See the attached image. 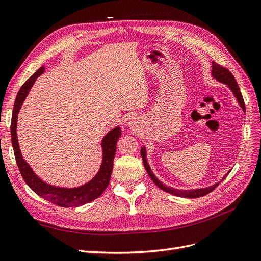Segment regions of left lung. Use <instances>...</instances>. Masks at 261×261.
I'll list each match as a JSON object with an SVG mask.
<instances>
[{"label":"left lung","mask_w":261,"mask_h":261,"mask_svg":"<svg viewBox=\"0 0 261 261\" xmlns=\"http://www.w3.org/2000/svg\"><path fill=\"white\" fill-rule=\"evenodd\" d=\"M212 76H213V78H216L218 82L223 83V84L228 86V88L232 90L236 100H238L240 106L242 107V109L244 110V112H245V103H244V99H243L242 93L240 91V87H239L238 83H236L235 78H234L233 74L230 72V70H228L226 67L219 65L218 63H216V62H212ZM140 153H141V158H143L145 169L148 173V175L150 176V178H151L153 180V183L158 187L161 188L162 191L170 193L172 195H175V196H178V197H184V198H198V197H202L204 195L211 193L213 189H215L220 184V183H216L215 185L206 187V188H196V189H191V191H189V189H187V191H184V189L172 188L170 186L162 184L161 181L154 176V174L152 173L151 169H150L149 164L147 162V155H146V148L145 147L140 149ZM228 173H230V171H228ZM228 173H227V174H228ZM227 174L225 176H227ZM225 176L222 178V180L225 178ZM222 180H221V181H222Z\"/></svg>","instance_id":"obj_1"}]
</instances>
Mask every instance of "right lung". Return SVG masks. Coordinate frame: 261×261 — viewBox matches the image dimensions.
Wrapping results in <instances>:
<instances>
[{
	"instance_id": "add662e5",
	"label": "right lung",
	"mask_w": 261,
	"mask_h": 261,
	"mask_svg": "<svg viewBox=\"0 0 261 261\" xmlns=\"http://www.w3.org/2000/svg\"><path fill=\"white\" fill-rule=\"evenodd\" d=\"M44 72V67H40L37 72L30 76L25 82L17 93L16 99H15L12 122H11V136H12V145L14 149L15 159L18 165L20 174L26 181V184L33 189L38 195L46 199L48 201L57 204L60 207H80L83 204L90 202L105 192L108 187L111 178L113 161L116 151V143L118 138L121 137L122 132L120 127H115L110 130L107 135L102 139V163L97 175L94 176L88 183L75 188H64V187H55L49 185L39 178L34 171L27 164V162L22 159L21 152L18 146L17 140V115L19 110L22 106V102L25 101L28 92L30 91L31 87L35 84L37 78Z\"/></svg>"
}]
</instances>
